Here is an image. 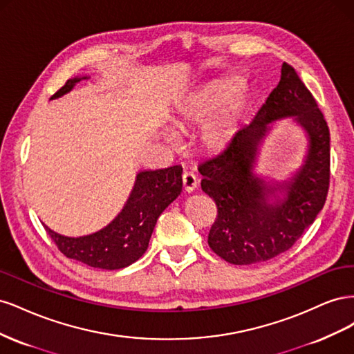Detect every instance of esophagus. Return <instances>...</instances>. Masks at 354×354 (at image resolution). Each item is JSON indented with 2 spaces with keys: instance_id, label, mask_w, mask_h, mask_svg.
I'll return each mask as SVG.
<instances>
[{
  "instance_id": "esophagus-1",
  "label": "esophagus",
  "mask_w": 354,
  "mask_h": 354,
  "mask_svg": "<svg viewBox=\"0 0 354 354\" xmlns=\"http://www.w3.org/2000/svg\"><path fill=\"white\" fill-rule=\"evenodd\" d=\"M198 186V178L194 173H185L183 174V187L186 192H194Z\"/></svg>"
}]
</instances>
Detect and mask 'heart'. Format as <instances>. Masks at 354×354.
I'll return each mask as SVG.
<instances>
[{
    "instance_id": "1",
    "label": "heart",
    "mask_w": 354,
    "mask_h": 354,
    "mask_svg": "<svg viewBox=\"0 0 354 354\" xmlns=\"http://www.w3.org/2000/svg\"><path fill=\"white\" fill-rule=\"evenodd\" d=\"M229 82H216L190 97L177 116V125L181 130L205 124L202 128V143L208 151L217 152L226 147L233 138L243 111V99L232 95ZM176 142V136H168Z\"/></svg>"
}]
</instances>
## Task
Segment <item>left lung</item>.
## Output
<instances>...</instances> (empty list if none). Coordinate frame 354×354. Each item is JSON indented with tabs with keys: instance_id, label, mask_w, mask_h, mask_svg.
I'll return each mask as SVG.
<instances>
[{
	"instance_id": "1",
	"label": "left lung",
	"mask_w": 354,
	"mask_h": 354,
	"mask_svg": "<svg viewBox=\"0 0 354 354\" xmlns=\"http://www.w3.org/2000/svg\"><path fill=\"white\" fill-rule=\"evenodd\" d=\"M282 117H294L305 128L309 151L291 180L266 184L252 173L254 158L268 125ZM329 140L328 124L313 94L295 69L283 63L279 84L254 120L234 134L224 151L198 167L203 177L201 187L217 205L209 248L239 266L267 261L291 248L325 205Z\"/></svg>"
}]
</instances>
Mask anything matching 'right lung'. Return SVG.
I'll return each instance as SVG.
<instances>
[{
	"label": "right lung",
	"mask_w": 354,
	"mask_h": 354,
	"mask_svg": "<svg viewBox=\"0 0 354 354\" xmlns=\"http://www.w3.org/2000/svg\"><path fill=\"white\" fill-rule=\"evenodd\" d=\"M87 78L68 80L56 94L51 95V99L62 97L81 80ZM181 173L183 168L180 165L140 171L122 211L108 226L87 236L69 238L53 232L47 226L44 227L60 252L68 259L81 261L94 269H124L140 259L147 250L158 217L180 195L183 187Z\"/></svg>",
	"instance_id": "right-lung-1"
}]
</instances>
